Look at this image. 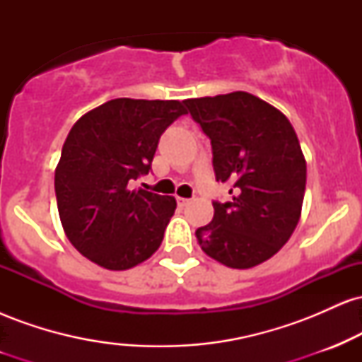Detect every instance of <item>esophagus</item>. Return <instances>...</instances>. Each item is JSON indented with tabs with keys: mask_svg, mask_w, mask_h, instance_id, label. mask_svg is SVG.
Masks as SVG:
<instances>
[{
	"mask_svg": "<svg viewBox=\"0 0 362 362\" xmlns=\"http://www.w3.org/2000/svg\"><path fill=\"white\" fill-rule=\"evenodd\" d=\"M190 202V199H185V197H177V204L180 206V207H184V206H187Z\"/></svg>",
	"mask_w": 362,
	"mask_h": 362,
	"instance_id": "obj_1",
	"label": "esophagus"
}]
</instances>
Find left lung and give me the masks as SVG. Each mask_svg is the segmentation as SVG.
I'll use <instances>...</instances> for the list:
<instances>
[{
    "label": "left lung",
    "mask_w": 362,
    "mask_h": 362,
    "mask_svg": "<svg viewBox=\"0 0 362 362\" xmlns=\"http://www.w3.org/2000/svg\"><path fill=\"white\" fill-rule=\"evenodd\" d=\"M211 139L218 182L231 199L214 201V218L195 236L211 259L250 269L271 259L301 216L306 161L293 126L276 107L247 91L184 102Z\"/></svg>",
    "instance_id": "8db88e82"
}]
</instances>
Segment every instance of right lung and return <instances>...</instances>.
Returning <instances> with one entry per match:
<instances>
[{
  "mask_svg": "<svg viewBox=\"0 0 362 362\" xmlns=\"http://www.w3.org/2000/svg\"><path fill=\"white\" fill-rule=\"evenodd\" d=\"M184 114L178 100L115 98L71 127L54 189L64 233L88 260L126 271L158 250L177 201L131 184L151 172L161 134Z\"/></svg>",
  "mask_w": 362,
  "mask_h": 362,
  "instance_id": "right-lung-1",
  "label": "right lung"
}]
</instances>
